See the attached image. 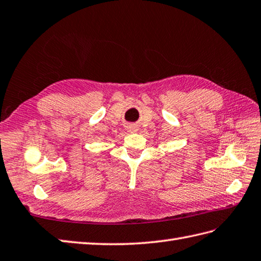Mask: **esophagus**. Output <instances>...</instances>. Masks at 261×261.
Masks as SVG:
<instances>
[{"label": "esophagus", "instance_id": "34e87169", "mask_svg": "<svg viewBox=\"0 0 261 261\" xmlns=\"http://www.w3.org/2000/svg\"><path fill=\"white\" fill-rule=\"evenodd\" d=\"M135 130H136L135 126H127V132L133 133V132H135Z\"/></svg>", "mask_w": 261, "mask_h": 261}]
</instances>
